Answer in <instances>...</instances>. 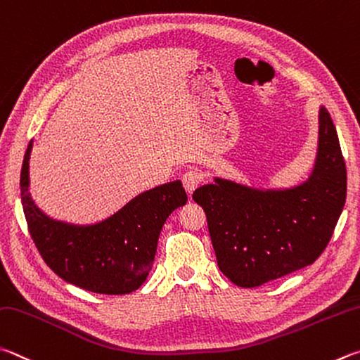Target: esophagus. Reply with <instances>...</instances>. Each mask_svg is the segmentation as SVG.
I'll return each mask as SVG.
<instances>
[{"mask_svg":"<svg viewBox=\"0 0 360 360\" xmlns=\"http://www.w3.org/2000/svg\"><path fill=\"white\" fill-rule=\"evenodd\" d=\"M201 181H202V176L198 172H195V169H188V172L182 174V186H184L186 192L188 195H192L195 188L201 184Z\"/></svg>","mask_w":360,"mask_h":360,"instance_id":"1","label":"esophagus"}]
</instances>
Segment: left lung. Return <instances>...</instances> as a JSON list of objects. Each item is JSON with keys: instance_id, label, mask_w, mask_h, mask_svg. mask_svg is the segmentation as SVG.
Returning a JSON list of instances; mask_svg holds the SVG:
<instances>
[{"instance_id": "8db88e82", "label": "left lung", "mask_w": 360, "mask_h": 360, "mask_svg": "<svg viewBox=\"0 0 360 360\" xmlns=\"http://www.w3.org/2000/svg\"><path fill=\"white\" fill-rule=\"evenodd\" d=\"M206 212L220 271L255 288L315 263L346 201V165L334 122L319 108V136L310 178L291 188L248 187L214 178L192 195Z\"/></svg>"}]
</instances>
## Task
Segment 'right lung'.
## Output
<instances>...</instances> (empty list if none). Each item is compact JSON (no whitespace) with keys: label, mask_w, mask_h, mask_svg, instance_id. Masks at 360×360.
Instances as JSON below:
<instances>
[{"label":"right lung","mask_w":360,"mask_h":360,"mask_svg":"<svg viewBox=\"0 0 360 360\" xmlns=\"http://www.w3.org/2000/svg\"><path fill=\"white\" fill-rule=\"evenodd\" d=\"M25 153L20 191L28 230L45 263L64 282L91 292L129 294L145 283L162 226L187 195L181 181L136 195L120 211L94 225L50 219L30 193V155Z\"/></svg>","instance_id":"1"}]
</instances>
